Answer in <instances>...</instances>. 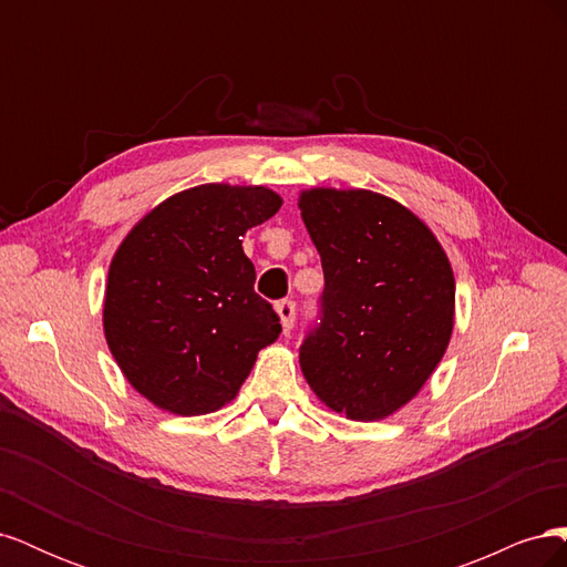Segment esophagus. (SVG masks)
Wrapping results in <instances>:
<instances>
[{"label":"esophagus","instance_id":"esophagus-1","mask_svg":"<svg viewBox=\"0 0 567 567\" xmlns=\"http://www.w3.org/2000/svg\"><path fill=\"white\" fill-rule=\"evenodd\" d=\"M277 312H279L284 331L288 333L290 329H293V323H296V300H290V298L279 300L277 302Z\"/></svg>","mask_w":567,"mask_h":567}]
</instances>
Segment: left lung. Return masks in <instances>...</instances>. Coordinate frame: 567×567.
<instances>
[{"label":"left lung","instance_id":"1","mask_svg":"<svg viewBox=\"0 0 567 567\" xmlns=\"http://www.w3.org/2000/svg\"><path fill=\"white\" fill-rule=\"evenodd\" d=\"M300 210L323 269L319 312L300 346L305 379L338 414L385 419L447 350V255L416 215L381 194L312 188Z\"/></svg>","mask_w":567,"mask_h":567}]
</instances>
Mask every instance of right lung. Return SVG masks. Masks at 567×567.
<instances>
[{"label": "right lung", "mask_w": 567, "mask_h": 567, "mask_svg": "<svg viewBox=\"0 0 567 567\" xmlns=\"http://www.w3.org/2000/svg\"><path fill=\"white\" fill-rule=\"evenodd\" d=\"M279 208L265 186L203 184L161 203L117 248L104 331L125 379L156 406L182 416L225 406L279 338L241 246Z\"/></svg>", "instance_id": "1"}]
</instances>
